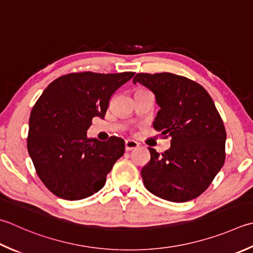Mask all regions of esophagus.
I'll list each match as a JSON object with an SVG mask.
<instances>
[{
    "label": "esophagus",
    "instance_id": "1",
    "mask_svg": "<svg viewBox=\"0 0 253 253\" xmlns=\"http://www.w3.org/2000/svg\"><path fill=\"white\" fill-rule=\"evenodd\" d=\"M138 146H139V143H138L135 140H132V139H126L125 140V148H126L127 151L136 149V148H138Z\"/></svg>",
    "mask_w": 253,
    "mask_h": 253
}]
</instances>
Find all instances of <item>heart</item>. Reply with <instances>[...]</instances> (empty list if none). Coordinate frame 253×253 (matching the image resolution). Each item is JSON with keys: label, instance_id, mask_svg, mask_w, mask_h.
<instances>
[{"label": "heart", "instance_id": "obj_1", "mask_svg": "<svg viewBox=\"0 0 253 253\" xmlns=\"http://www.w3.org/2000/svg\"><path fill=\"white\" fill-rule=\"evenodd\" d=\"M137 91H142V88H139V90H137Z\"/></svg>", "mask_w": 253, "mask_h": 253}]
</instances>
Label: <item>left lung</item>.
<instances>
[{"mask_svg": "<svg viewBox=\"0 0 253 253\" xmlns=\"http://www.w3.org/2000/svg\"><path fill=\"white\" fill-rule=\"evenodd\" d=\"M132 82L155 94L160 110L153 128L172 138L161 155L148 148L150 161L141 170L146 189L175 203L200 196L226 157V130L214 101L199 83L169 72L137 73Z\"/></svg>", "mask_w": 253, "mask_h": 253, "instance_id": "obj_1", "label": "left lung"}]
</instances>
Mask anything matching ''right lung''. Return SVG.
Here are the masks:
<instances>
[{"instance_id":"1","label":"right lung","mask_w":253,"mask_h":253,"mask_svg":"<svg viewBox=\"0 0 253 253\" xmlns=\"http://www.w3.org/2000/svg\"><path fill=\"white\" fill-rule=\"evenodd\" d=\"M135 72L69 73L44 88L29 117L27 150L39 179L58 197L86 199L105 185L125 152L123 138H88L92 118H104L110 98Z\"/></svg>"}]
</instances>
